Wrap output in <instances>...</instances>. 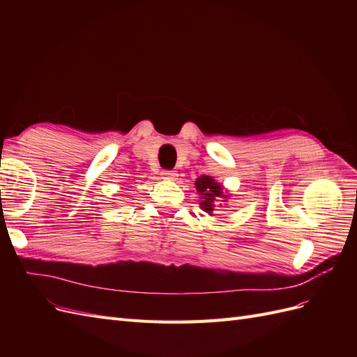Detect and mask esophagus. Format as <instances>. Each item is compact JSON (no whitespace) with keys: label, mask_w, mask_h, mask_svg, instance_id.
Listing matches in <instances>:
<instances>
[{"label":"esophagus","mask_w":357,"mask_h":357,"mask_svg":"<svg viewBox=\"0 0 357 357\" xmlns=\"http://www.w3.org/2000/svg\"><path fill=\"white\" fill-rule=\"evenodd\" d=\"M160 176H162V178H164V180H176L178 177V174H177L176 171H167V169L162 171Z\"/></svg>","instance_id":"1"}]
</instances>
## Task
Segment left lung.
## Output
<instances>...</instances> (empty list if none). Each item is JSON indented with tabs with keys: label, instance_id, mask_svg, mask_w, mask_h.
I'll use <instances>...</instances> for the list:
<instances>
[{
	"label": "left lung",
	"instance_id": "obj_1",
	"mask_svg": "<svg viewBox=\"0 0 357 357\" xmlns=\"http://www.w3.org/2000/svg\"><path fill=\"white\" fill-rule=\"evenodd\" d=\"M195 188L201 195V201H199L201 210H204L205 213H208L210 215H213L215 204L219 202L220 198H228V195H225L220 183L215 181L211 176L198 177L197 181H195Z\"/></svg>",
	"mask_w": 357,
	"mask_h": 357
}]
</instances>
